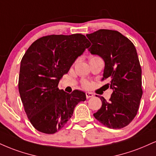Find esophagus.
I'll return each instance as SVG.
<instances>
[{"label":"esophagus","mask_w":156,"mask_h":156,"mask_svg":"<svg viewBox=\"0 0 156 156\" xmlns=\"http://www.w3.org/2000/svg\"><path fill=\"white\" fill-rule=\"evenodd\" d=\"M93 96H94V94L92 93H91V92H86V97L87 99L91 98V97H92Z\"/></svg>","instance_id":"1"}]
</instances>
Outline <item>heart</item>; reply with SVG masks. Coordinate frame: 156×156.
Returning <instances> with one entry per match:
<instances>
[{
    "mask_svg": "<svg viewBox=\"0 0 156 156\" xmlns=\"http://www.w3.org/2000/svg\"><path fill=\"white\" fill-rule=\"evenodd\" d=\"M97 57H97V56H91V57H90V59H94V58H97ZM82 86H83V88H85V89H86V88H88L89 86V83L87 81L83 82V83H82Z\"/></svg>",
    "mask_w": 156,
    "mask_h": 156,
    "instance_id": "1",
    "label": "heart"
}]
</instances>
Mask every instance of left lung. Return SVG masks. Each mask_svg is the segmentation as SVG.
<instances>
[{"label": "left lung", "instance_id": "1", "mask_svg": "<svg viewBox=\"0 0 156 156\" xmlns=\"http://www.w3.org/2000/svg\"><path fill=\"white\" fill-rule=\"evenodd\" d=\"M92 54L104 59L102 80L113 90L108 102L101 97L102 107L94 116L110 129L128 126L137 113L142 96V69L134 45L128 37L112 30L101 29L86 35Z\"/></svg>", "mask_w": 156, "mask_h": 156}]
</instances>
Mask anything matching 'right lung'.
Returning <instances> with one entry per match:
<instances>
[{
  "label": "right lung",
  "instance_id": "add662e5",
  "mask_svg": "<svg viewBox=\"0 0 156 156\" xmlns=\"http://www.w3.org/2000/svg\"><path fill=\"white\" fill-rule=\"evenodd\" d=\"M90 45L82 34L50 35L37 39L26 51L20 65L19 91L28 119L39 132L50 134L61 130L75 107L86 99L83 91L66 93L58 84Z\"/></svg>",
  "mask_w": 156,
  "mask_h": 156
}]
</instances>
